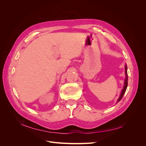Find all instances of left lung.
Returning <instances> with one entry per match:
<instances>
[{"instance_id": "8db88e82", "label": "left lung", "mask_w": 146, "mask_h": 146, "mask_svg": "<svg viewBox=\"0 0 146 146\" xmlns=\"http://www.w3.org/2000/svg\"><path fill=\"white\" fill-rule=\"evenodd\" d=\"M127 66H125V76H126V78H125V80L124 86H123V88L122 90V92H121V94L120 97H119V98L118 99L117 102L122 99V97H123V94H125V91L127 90V85H128V77H127Z\"/></svg>"}]
</instances>
